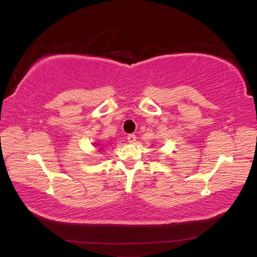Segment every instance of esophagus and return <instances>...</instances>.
<instances>
[{"instance_id":"obj_1","label":"esophagus","mask_w":257,"mask_h":257,"mask_svg":"<svg viewBox=\"0 0 257 257\" xmlns=\"http://www.w3.org/2000/svg\"><path fill=\"white\" fill-rule=\"evenodd\" d=\"M136 139H137V137H136V135H134V134H130L127 136V140L129 144H135Z\"/></svg>"}]
</instances>
